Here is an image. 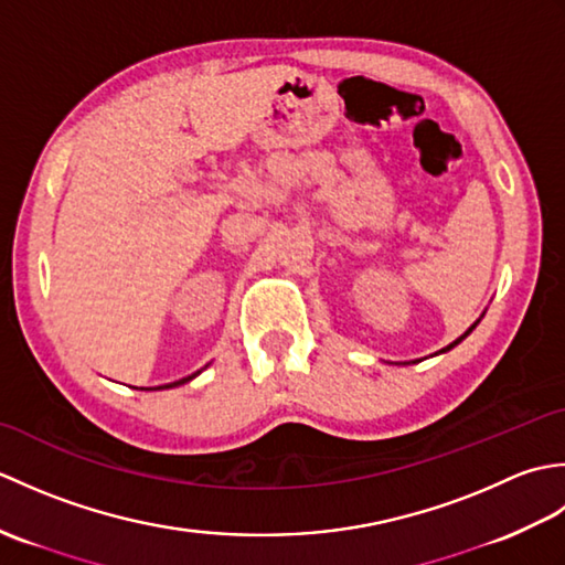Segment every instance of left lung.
<instances>
[{
  "label": "left lung",
  "mask_w": 565,
  "mask_h": 565,
  "mask_svg": "<svg viewBox=\"0 0 565 565\" xmlns=\"http://www.w3.org/2000/svg\"><path fill=\"white\" fill-rule=\"evenodd\" d=\"M473 328H476V326H471V328H468V330H466V332L461 334V338H459V340H454V342H451L449 347H444V350H441V352H449V350H451V347H456V344H459V342H461L463 338H468V334H471V332H473Z\"/></svg>",
  "instance_id": "8db88e82"
}]
</instances>
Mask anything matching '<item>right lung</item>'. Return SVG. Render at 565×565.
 I'll return each instance as SVG.
<instances>
[{
	"label": "right lung",
	"mask_w": 565,
	"mask_h": 565,
	"mask_svg": "<svg viewBox=\"0 0 565 565\" xmlns=\"http://www.w3.org/2000/svg\"><path fill=\"white\" fill-rule=\"evenodd\" d=\"M196 374H199V371H196ZM196 374H191V376H186V379H179V381H174V383H167V386H158V388H174V386H182V383L191 381V379H194Z\"/></svg>",
	"instance_id": "obj_1"
}]
</instances>
